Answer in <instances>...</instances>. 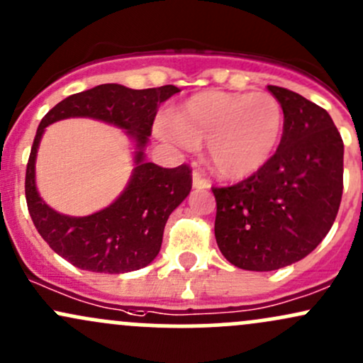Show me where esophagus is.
I'll list each match as a JSON object with an SVG mask.
<instances>
[{
    "label": "esophagus",
    "instance_id": "esophagus-1",
    "mask_svg": "<svg viewBox=\"0 0 363 363\" xmlns=\"http://www.w3.org/2000/svg\"><path fill=\"white\" fill-rule=\"evenodd\" d=\"M193 186L198 189H208L210 188V181L208 179H205L203 175L198 172V170H194L193 172Z\"/></svg>",
    "mask_w": 363,
    "mask_h": 363
}]
</instances>
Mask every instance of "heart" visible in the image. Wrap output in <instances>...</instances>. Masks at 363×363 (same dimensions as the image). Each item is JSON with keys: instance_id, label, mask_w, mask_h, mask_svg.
<instances>
[{"instance_id": "b5f03b06", "label": "heart", "mask_w": 363, "mask_h": 363, "mask_svg": "<svg viewBox=\"0 0 363 363\" xmlns=\"http://www.w3.org/2000/svg\"><path fill=\"white\" fill-rule=\"evenodd\" d=\"M284 113L270 93H203L191 98L175 113L174 122L162 121L158 130L181 146L208 143L217 172L242 177L257 172L281 141Z\"/></svg>"}]
</instances>
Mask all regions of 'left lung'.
<instances>
[{"instance_id": "8db88e82", "label": "left lung", "mask_w": 363, "mask_h": 363, "mask_svg": "<svg viewBox=\"0 0 363 363\" xmlns=\"http://www.w3.org/2000/svg\"><path fill=\"white\" fill-rule=\"evenodd\" d=\"M284 113L281 143L245 181L217 188L215 240L233 265L277 270L317 248L343 196V139L324 108L269 86Z\"/></svg>"}]
</instances>
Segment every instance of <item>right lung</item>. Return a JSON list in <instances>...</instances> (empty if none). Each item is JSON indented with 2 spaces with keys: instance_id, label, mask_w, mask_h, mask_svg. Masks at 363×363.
I'll return each mask as SVG.
<instances>
[{
  "instance_id": "1",
  "label": "right lung",
  "mask_w": 363,
  "mask_h": 363,
  "mask_svg": "<svg viewBox=\"0 0 363 363\" xmlns=\"http://www.w3.org/2000/svg\"><path fill=\"white\" fill-rule=\"evenodd\" d=\"M179 89L172 84L129 89L101 84L72 94L43 117L26 170V200L35 229L50 248L72 265L91 272L123 274L153 262L160 252L169 215L184 201L193 186L188 163L163 169L145 162L143 148L151 136L158 105ZM69 116H91L125 128L137 139V169L119 200L89 218H67L51 211L33 182V162L44 127Z\"/></svg>"
}]
</instances>
